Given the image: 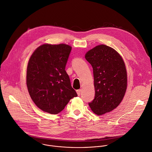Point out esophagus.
Segmentation results:
<instances>
[{"label": "esophagus", "instance_id": "obj_1", "mask_svg": "<svg viewBox=\"0 0 152 152\" xmlns=\"http://www.w3.org/2000/svg\"><path fill=\"white\" fill-rule=\"evenodd\" d=\"M81 89H78V90H77V94H78V96H80V95H81Z\"/></svg>", "mask_w": 152, "mask_h": 152}]
</instances>
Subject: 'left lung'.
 Segmentation results:
<instances>
[{"mask_svg":"<svg viewBox=\"0 0 152 152\" xmlns=\"http://www.w3.org/2000/svg\"><path fill=\"white\" fill-rule=\"evenodd\" d=\"M86 58L93 68L95 97L91 110L101 115L116 108L127 88V74L121 56L112 48L99 45L88 51Z\"/></svg>","mask_w":152,"mask_h":152,"instance_id":"8db88e82","label":"left lung"}]
</instances>
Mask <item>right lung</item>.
<instances>
[{"mask_svg":"<svg viewBox=\"0 0 152 152\" xmlns=\"http://www.w3.org/2000/svg\"><path fill=\"white\" fill-rule=\"evenodd\" d=\"M71 51L68 45L45 44L38 47L29 60L27 89L34 104L44 112L57 114L77 96L65 70Z\"/></svg>","mask_w":152,"mask_h":152,"instance_id":"right-lung-1","label":"right lung"}]
</instances>
